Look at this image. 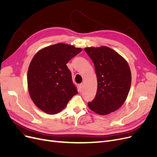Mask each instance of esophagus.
Here are the masks:
<instances>
[{"instance_id": "obj_1", "label": "esophagus", "mask_w": 157, "mask_h": 157, "mask_svg": "<svg viewBox=\"0 0 157 157\" xmlns=\"http://www.w3.org/2000/svg\"><path fill=\"white\" fill-rule=\"evenodd\" d=\"M78 87H79V90L80 92L82 91V89H83V84H80L78 85Z\"/></svg>"}]
</instances>
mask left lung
Instances as JSON below:
<instances>
[{
    "instance_id": "1",
    "label": "left lung",
    "mask_w": 157,
    "mask_h": 157,
    "mask_svg": "<svg viewBox=\"0 0 157 157\" xmlns=\"http://www.w3.org/2000/svg\"><path fill=\"white\" fill-rule=\"evenodd\" d=\"M84 50L93 61L98 80L96 97L88 107L98 115H108L126 101L132 82L130 67L123 57L109 47H87Z\"/></svg>"
}]
</instances>
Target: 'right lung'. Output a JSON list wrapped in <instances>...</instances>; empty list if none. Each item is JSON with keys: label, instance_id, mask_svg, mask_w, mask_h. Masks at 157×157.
<instances>
[{"label": "right lung", "instance_id": "add662e5", "mask_svg": "<svg viewBox=\"0 0 157 157\" xmlns=\"http://www.w3.org/2000/svg\"><path fill=\"white\" fill-rule=\"evenodd\" d=\"M81 51L58 43L40 50L33 57L28 69V91L40 110L49 115L58 113L78 93L66 64Z\"/></svg>", "mask_w": 157, "mask_h": 157}]
</instances>
